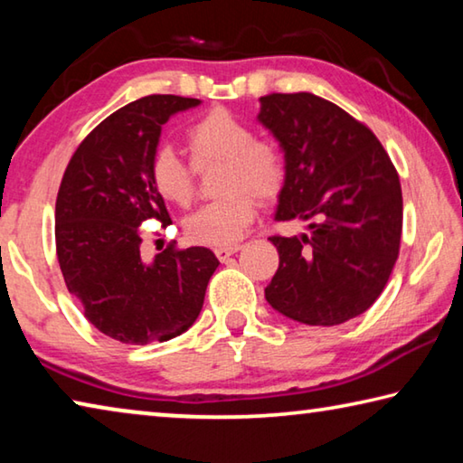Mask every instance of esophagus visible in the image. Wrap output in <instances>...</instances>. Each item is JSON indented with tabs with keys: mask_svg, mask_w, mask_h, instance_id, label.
I'll return each mask as SVG.
<instances>
[{
	"mask_svg": "<svg viewBox=\"0 0 463 463\" xmlns=\"http://www.w3.org/2000/svg\"><path fill=\"white\" fill-rule=\"evenodd\" d=\"M241 249V245H229V247H216L214 249V253H216V257H218V260H221V261H226V260H229V257L231 255H234V253H237V250Z\"/></svg>",
	"mask_w": 463,
	"mask_h": 463,
	"instance_id": "34e87169",
	"label": "esophagus"
}]
</instances>
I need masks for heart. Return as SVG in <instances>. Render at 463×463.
Returning <instances> with one entry per match:
<instances>
[{
	"label": "heart",
	"instance_id": "heart-1",
	"mask_svg": "<svg viewBox=\"0 0 463 463\" xmlns=\"http://www.w3.org/2000/svg\"><path fill=\"white\" fill-rule=\"evenodd\" d=\"M195 167L222 161L216 192L221 198L187 218L184 232L190 242L229 247L253 222L257 200H276L286 184V159L269 138L226 108H213L185 130ZM174 146L159 145L148 159V179L155 192L175 206H190L195 195V171Z\"/></svg>",
	"mask_w": 463,
	"mask_h": 463
}]
</instances>
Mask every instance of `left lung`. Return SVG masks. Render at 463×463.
<instances>
[{
    "instance_id": "1",
    "label": "left lung",
    "mask_w": 463,
    "mask_h": 463,
    "mask_svg": "<svg viewBox=\"0 0 463 463\" xmlns=\"http://www.w3.org/2000/svg\"><path fill=\"white\" fill-rule=\"evenodd\" d=\"M260 101V122L286 156L276 221L310 222L308 234L269 237L279 268L265 300L304 325L347 323L378 300L401 253L398 171L373 132L333 101L308 91Z\"/></svg>"
}]
</instances>
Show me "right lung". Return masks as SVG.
Here are the masks:
<instances>
[{
	"label": "right lung",
	"instance_id": "obj_1",
	"mask_svg": "<svg viewBox=\"0 0 463 463\" xmlns=\"http://www.w3.org/2000/svg\"><path fill=\"white\" fill-rule=\"evenodd\" d=\"M200 99L153 93L101 120L75 148L54 208V242L67 289L90 323L130 345L169 341L198 318L218 260L206 247L167 249L145 263L143 226L171 224L148 179L161 127Z\"/></svg>",
	"mask_w": 463,
	"mask_h": 463
}]
</instances>
